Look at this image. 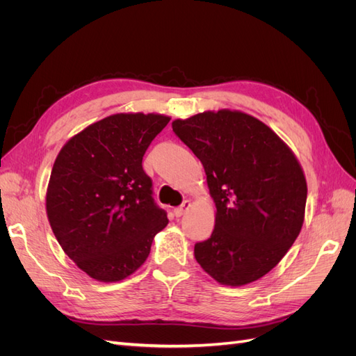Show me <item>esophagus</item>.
Instances as JSON below:
<instances>
[{"mask_svg":"<svg viewBox=\"0 0 356 356\" xmlns=\"http://www.w3.org/2000/svg\"><path fill=\"white\" fill-rule=\"evenodd\" d=\"M190 207H191V202L190 200H184V202H182V204H179L178 208H175L174 212H175L177 217H182V215H184L188 211Z\"/></svg>","mask_w":356,"mask_h":356,"instance_id":"obj_1","label":"esophagus"}]
</instances>
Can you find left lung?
I'll use <instances>...</instances> for the list:
<instances>
[{"instance_id": "obj_1", "label": "left lung", "mask_w": 356, "mask_h": 356, "mask_svg": "<svg viewBox=\"0 0 356 356\" xmlns=\"http://www.w3.org/2000/svg\"><path fill=\"white\" fill-rule=\"evenodd\" d=\"M202 161L217 207L211 238L195 245L215 281L241 286L282 260L305 220L306 178L270 127L241 111L200 113L172 123Z\"/></svg>"}]
</instances>
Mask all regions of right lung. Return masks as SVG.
I'll use <instances>...</instances> for the list:
<instances>
[{"mask_svg": "<svg viewBox=\"0 0 356 356\" xmlns=\"http://www.w3.org/2000/svg\"><path fill=\"white\" fill-rule=\"evenodd\" d=\"M169 120L143 113L105 117L72 136L55 160L49 222L62 250L96 281L132 275L169 222L143 169L148 145Z\"/></svg>", "mask_w": 356, "mask_h": 356, "instance_id": "right-lung-1", "label": "right lung"}]
</instances>
